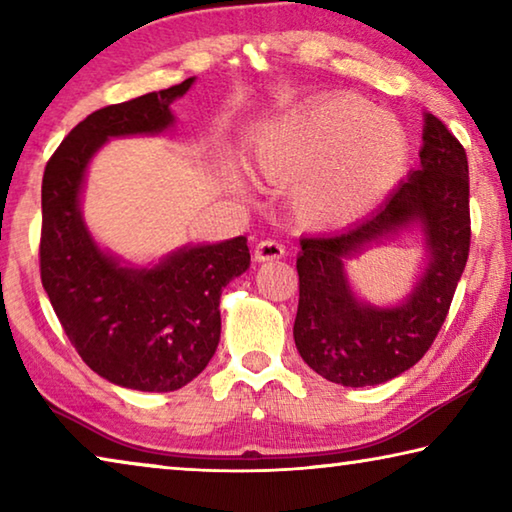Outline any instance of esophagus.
<instances>
[{
    "mask_svg": "<svg viewBox=\"0 0 512 512\" xmlns=\"http://www.w3.org/2000/svg\"><path fill=\"white\" fill-rule=\"evenodd\" d=\"M255 262H271V259L284 257V246L275 239H262L255 246Z\"/></svg>",
    "mask_w": 512,
    "mask_h": 512,
    "instance_id": "34e87169",
    "label": "esophagus"
}]
</instances>
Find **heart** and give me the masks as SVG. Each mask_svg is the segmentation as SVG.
Masks as SVG:
<instances>
[{"instance_id": "b5f03b06", "label": "heart", "mask_w": 512, "mask_h": 512, "mask_svg": "<svg viewBox=\"0 0 512 512\" xmlns=\"http://www.w3.org/2000/svg\"><path fill=\"white\" fill-rule=\"evenodd\" d=\"M409 151L400 121L357 94L341 92L277 121L264 135L257 162L273 183H298L293 207L302 221L343 225L391 194Z\"/></svg>"}]
</instances>
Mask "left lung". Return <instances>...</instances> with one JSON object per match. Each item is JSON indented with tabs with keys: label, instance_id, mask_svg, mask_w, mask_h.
I'll list each match as a JSON object with an SVG mask.
<instances>
[{
	"label": "left lung",
	"instance_id": "8db88e82",
	"mask_svg": "<svg viewBox=\"0 0 512 512\" xmlns=\"http://www.w3.org/2000/svg\"><path fill=\"white\" fill-rule=\"evenodd\" d=\"M411 220L425 225L428 273L402 308H366L351 296L342 262ZM470 171L463 144L424 115L420 167L366 221L336 235L300 239V357L341 386H375L415 366L443 327L470 255Z\"/></svg>",
	"mask_w": 512,
	"mask_h": 512
}]
</instances>
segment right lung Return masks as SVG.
<instances>
[{"mask_svg":"<svg viewBox=\"0 0 512 512\" xmlns=\"http://www.w3.org/2000/svg\"><path fill=\"white\" fill-rule=\"evenodd\" d=\"M112 103L72 128L42 176L40 280L69 343L112 384L169 393L201 375L221 336V289L250 264L246 237L194 246L153 268H124L94 246L79 212L85 167L108 137L158 133L192 88Z\"/></svg>","mask_w":512,"mask_h":512,"instance_id":"1","label":"right lung"}]
</instances>
